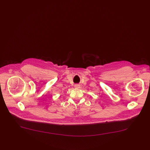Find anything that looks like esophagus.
<instances>
[{
    "mask_svg": "<svg viewBox=\"0 0 150 150\" xmlns=\"http://www.w3.org/2000/svg\"><path fill=\"white\" fill-rule=\"evenodd\" d=\"M74 86H75V88H79L80 87V85L78 84H75Z\"/></svg>",
    "mask_w": 150,
    "mask_h": 150,
    "instance_id": "esophagus-1",
    "label": "esophagus"
}]
</instances>
